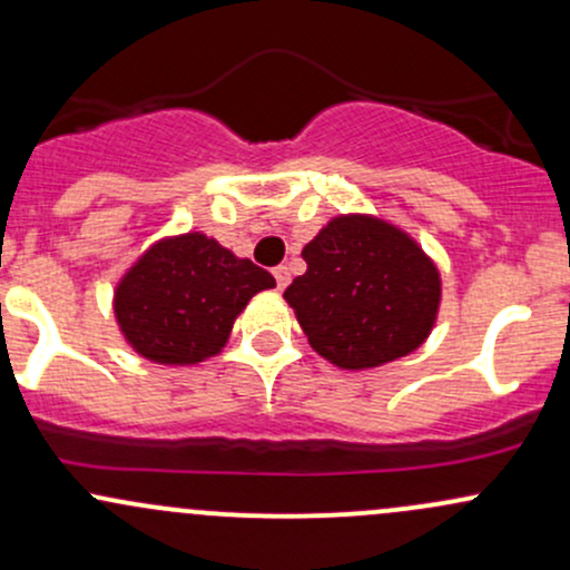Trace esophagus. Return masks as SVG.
<instances>
[{
  "label": "esophagus",
  "instance_id": "esophagus-1",
  "mask_svg": "<svg viewBox=\"0 0 570 570\" xmlns=\"http://www.w3.org/2000/svg\"><path fill=\"white\" fill-rule=\"evenodd\" d=\"M273 275H275V284H278V289L284 292L286 286H289V267L286 265H281V267H275L273 271Z\"/></svg>",
  "mask_w": 570,
  "mask_h": 570
}]
</instances>
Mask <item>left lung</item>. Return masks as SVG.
I'll list each match as a JSON object with an SVG mask.
<instances>
[{"label": "left lung", "mask_w": 570, "mask_h": 570, "mask_svg": "<svg viewBox=\"0 0 570 570\" xmlns=\"http://www.w3.org/2000/svg\"><path fill=\"white\" fill-rule=\"evenodd\" d=\"M308 271L284 299L311 348L341 371H371L416 352L435 327L441 273L397 224L333 216L303 248Z\"/></svg>", "instance_id": "8db88e82"}]
</instances>
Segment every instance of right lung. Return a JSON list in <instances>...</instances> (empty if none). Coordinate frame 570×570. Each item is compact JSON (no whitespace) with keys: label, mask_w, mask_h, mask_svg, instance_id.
<instances>
[{"label":"right lung","mask_w":570,"mask_h":570,"mask_svg":"<svg viewBox=\"0 0 570 570\" xmlns=\"http://www.w3.org/2000/svg\"><path fill=\"white\" fill-rule=\"evenodd\" d=\"M275 278L205 233L151 243L112 289V316L127 346L156 365H199L222 354L248 299Z\"/></svg>","instance_id":"right-lung-1"}]
</instances>
